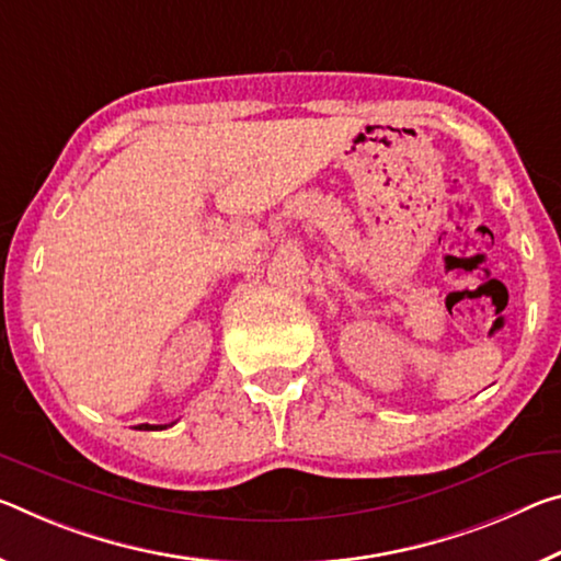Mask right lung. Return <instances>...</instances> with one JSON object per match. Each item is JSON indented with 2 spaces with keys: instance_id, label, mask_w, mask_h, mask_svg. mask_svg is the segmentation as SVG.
Returning a JSON list of instances; mask_svg holds the SVG:
<instances>
[{
  "instance_id": "right-lung-1",
  "label": "right lung",
  "mask_w": 561,
  "mask_h": 561,
  "mask_svg": "<svg viewBox=\"0 0 561 561\" xmlns=\"http://www.w3.org/2000/svg\"><path fill=\"white\" fill-rule=\"evenodd\" d=\"M167 426H172V424H139L137 430H145V432H149V430H167Z\"/></svg>"
}]
</instances>
